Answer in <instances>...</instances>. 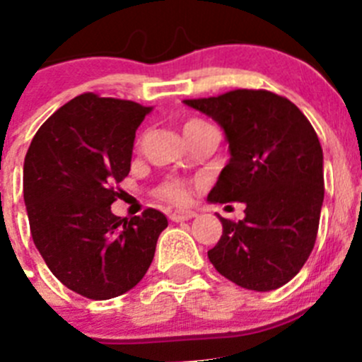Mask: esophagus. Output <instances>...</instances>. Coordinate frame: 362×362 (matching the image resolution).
<instances>
[{"instance_id":"34e87169","label":"esophagus","mask_w":362,"mask_h":362,"mask_svg":"<svg viewBox=\"0 0 362 362\" xmlns=\"http://www.w3.org/2000/svg\"><path fill=\"white\" fill-rule=\"evenodd\" d=\"M194 216L196 212H192V210H175V212L170 214V219L175 221V223H178V221L192 219Z\"/></svg>"}]
</instances>
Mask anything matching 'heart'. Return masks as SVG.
Returning <instances> with one entry per match:
<instances>
[{
	"label": "heart",
	"mask_w": 362,
	"mask_h": 362,
	"mask_svg": "<svg viewBox=\"0 0 362 362\" xmlns=\"http://www.w3.org/2000/svg\"><path fill=\"white\" fill-rule=\"evenodd\" d=\"M196 125H203V122L199 120H189L185 124L184 129L187 127H196ZM159 196L166 202L177 203V205H184V203L189 202V191L187 185L180 180H168L164 182L163 185L159 187Z\"/></svg>",
	"instance_id": "obj_1"
}]
</instances>
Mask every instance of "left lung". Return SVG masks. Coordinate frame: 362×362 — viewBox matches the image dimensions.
<instances>
[{
	"mask_svg": "<svg viewBox=\"0 0 362 362\" xmlns=\"http://www.w3.org/2000/svg\"><path fill=\"white\" fill-rule=\"evenodd\" d=\"M223 127L230 163L209 202L245 203V217H219L223 235L209 251L221 276L269 292L303 269L317 240L324 203V153L303 111L267 90H233L184 100Z\"/></svg>",
	"mask_w": 362,
	"mask_h": 362,
	"instance_id": "8db88e82",
	"label": "left lung"
}]
</instances>
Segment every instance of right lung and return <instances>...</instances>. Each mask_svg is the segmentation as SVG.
Wrapping results in <instances>:
<instances>
[{"label":"right lung","mask_w":362,"mask_h":362,"mask_svg":"<svg viewBox=\"0 0 362 362\" xmlns=\"http://www.w3.org/2000/svg\"><path fill=\"white\" fill-rule=\"evenodd\" d=\"M152 107L83 93L44 122L24 159L31 237L52 274L72 292L106 300L146 274L168 219L156 209L111 212L131 171L136 131Z\"/></svg>","instance_id":"obj_1"}]
</instances>
